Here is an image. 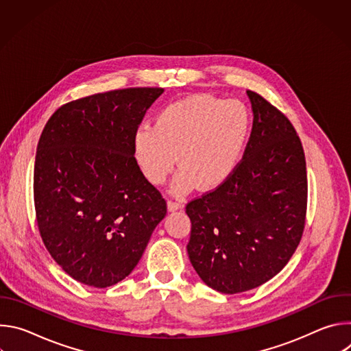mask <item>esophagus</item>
Wrapping results in <instances>:
<instances>
[{"label": "esophagus", "mask_w": 351, "mask_h": 351, "mask_svg": "<svg viewBox=\"0 0 351 351\" xmlns=\"http://www.w3.org/2000/svg\"><path fill=\"white\" fill-rule=\"evenodd\" d=\"M182 208H183V203H180V202H168V211L169 213L178 211V210H182Z\"/></svg>", "instance_id": "obj_1"}]
</instances>
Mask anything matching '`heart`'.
Masks as SVG:
<instances>
[{
    "instance_id": "obj_1",
    "label": "heart",
    "mask_w": 351,
    "mask_h": 351,
    "mask_svg": "<svg viewBox=\"0 0 351 351\" xmlns=\"http://www.w3.org/2000/svg\"><path fill=\"white\" fill-rule=\"evenodd\" d=\"M252 115L239 99L191 94L162 107L154 126L143 123L132 136V152L144 178L162 184L180 171L171 191L189 193L194 186L211 190L222 184L239 165L245 149Z\"/></svg>"
}]
</instances>
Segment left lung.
I'll use <instances>...</instances> for the list:
<instances>
[{
    "mask_svg": "<svg viewBox=\"0 0 351 351\" xmlns=\"http://www.w3.org/2000/svg\"><path fill=\"white\" fill-rule=\"evenodd\" d=\"M253 130L241 162L214 191L186 206L187 254L211 289L234 294L272 279L302 240L307 172L302 141L290 121L247 91Z\"/></svg>",
    "mask_w": 351,
    "mask_h": 351,
    "instance_id": "8db88e82",
    "label": "left lung"
}]
</instances>
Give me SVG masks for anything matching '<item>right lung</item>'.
Wrapping results in <instances>:
<instances>
[{
    "label": "right lung",
    "instance_id": "right-lung-1",
    "mask_svg": "<svg viewBox=\"0 0 351 351\" xmlns=\"http://www.w3.org/2000/svg\"><path fill=\"white\" fill-rule=\"evenodd\" d=\"M164 93L136 87L62 106L48 119L34 161V207L48 253L75 280L108 287L138 264L167 215L141 173L132 136Z\"/></svg>",
    "mask_w": 351,
    "mask_h": 351
}]
</instances>
